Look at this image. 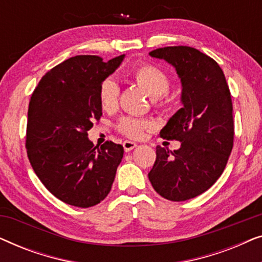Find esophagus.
<instances>
[{"label":"esophagus","instance_id":"34e87169","mask_svg":"<svg viewBox=\"0 0 262 262\" xmlns=\"http://www.w3.org/2000/svg\"><path fill=\"white\" fill-rule=\"evenodd\" d=\"M123 146H124V150L125 151H131V150H134L137 144H136L135 142H131V141H125L123 143Z\"/></svg>","mask_w":262,"mask_h":262}]
</instances>
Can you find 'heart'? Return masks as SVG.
I'll list each match as a JSON object with an SVG mask.
<instances>
[{
    "label": "heart",
    "instance_id": "obj_1",
    "mask_svg": "<svg viewBox=\"0 0 262 262\" xmlns=\"http://www.w3.org/2000/svg\"><path fill=\"white\" fill-rule=\"evenodd\" d=\"M131 77L139 87L148 93L150 98L155 100L157 106L163 107L167 105L168 99L166 98V93L169 89V78L163 70L152 64L143 63L132 69ZM99 99L101 107L105 111L111 112L117 108L119 101V85L113 78H106L100 84ZM151 127V121L134 117H125L118 124L120 132L131 138H142L144 131L150 130Z\"/></svg>",
    "mask_w": 262,
    "mask_h": 262
}]
</instances>
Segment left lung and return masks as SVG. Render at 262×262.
Wrapping results in <instances>:
<instances>
[{
	"label": "left lung",
	"instance_id": "8db88e82",
	"mask_svg": "<svg viewBox=\"0 0 262 262\" xmlns=\"http://www.w3.org/2000/svg\"><path fill=\"white\" fill-rule=\"evenodd\" d=\"M149 55L177 71L182 108L160 132L161 137L180 141V148L170 151L157 145L148 177L161 196L184 202L207 191L227 166L234 143L230 91L216 60L199 50L167 46Z\"/></svg>",
	"mask_w": 262,
	"mask_h": 262
}]
</instances>
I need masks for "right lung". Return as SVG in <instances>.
I'll return each mask as SVG.
<instances>
[{
  "mask_svg": "<svg viewBox=\"0 0 262 262\" xmlns=\"http://www.w3.org/2000/svg\"><path fill=\"white\" fill-rule=\"evenodd\" d=\"M124 58L71 57L48 71L32 94L28 160L45 187L69 205L94 206L112 188L124 148L113 142L95 146L87 132L102 116L100 84Z\"/></svg>",
  "mask_w": 262,
  "mask_h": 262,
  "instance_id": "add662e5",
  "label": "right lung"
}]
</instances>
